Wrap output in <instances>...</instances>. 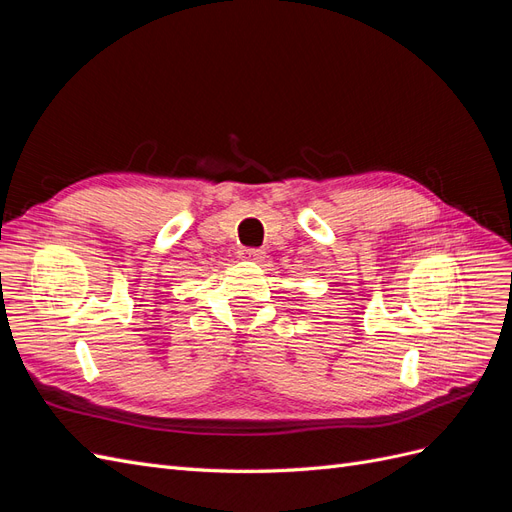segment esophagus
<instances>
[{"instance_id":"34e87169","label":"esophagus","mask_w":512,"mask_h":512,"mask_svg":"<svg viewBox=\"0 0 512 512\" xmlns=\"http://www.w3.org/2000/svg\"><path fill=\"white\" fill-rule=\"evenodd\" d=\"M239 258H241V260L260 262L262 258H265V252H262V250H256V247H243V250L239 252Z\"/></svg>"}]
</instances>
